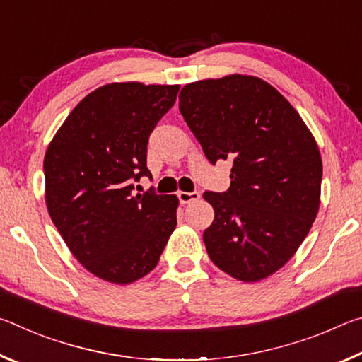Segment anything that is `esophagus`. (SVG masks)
I'll return each instance as SVG.
<instances>
[{
    "instance_id": "obj_1",
    "label": "esophagus",
    "mask_w": 362,
    "mask_h": 362,
    "mask_svg": "<svg viewBox=\"0 0 362 362\" xmlns=\"http://www.w3.org/2000/svg\"><path fill=\"white\" fill-rule=\"evenodd\" d=\"M177 198L182 204H188L192 201H198L199 199V193L198 192H179L177 193Z\"/></svg>"
}]
</instances>
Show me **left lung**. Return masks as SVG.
I'll use <instances>...</instances> for the list:
<instances>
[{
  "mask_svg": "<svg viewBox=\"0 0 362 362\" xmlns=\"http://www.w3.org/2000/svg\"><path fill=\"white\" fill-rule=\"evenodd\" d=\"M179 110L211 164L231 159L230 188L206 192L214 222L203 240L230 276L255 283L296 254L317 209L322 161L289 102L255 76L187 84Z\"/></svg>",
  "mask_w": 362,
  "mask_h": 362,
  "instance_id": "1",
  "label": "left lung"
}]
</instances>
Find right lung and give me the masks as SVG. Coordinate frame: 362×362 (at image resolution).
<instances>
[{"mask_svg":"<svg viewBox=\"0 0 362 362\" xmlns=\"http://www.w3.org/2000/svg\"><path fill=\"white\" fill-rule=\"evenodd\" d=\"M180 86L105 84L73 108L45 156L46 204L81 265L115 284H129L159 262L177 225L175 194L134 182L150 177L146 145Z\"/></svg>","mask_w":362,"mask_h":362,"instance_id":"add662e5","label":"right lung"}]
</instances>
